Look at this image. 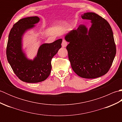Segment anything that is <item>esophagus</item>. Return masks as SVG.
Here are the masks:
<instances>
[{
    "label": "esophagus",
    "mask_w": 122,
    "mask_h": 122,
    "mask_svg": "<svg viewBox=\"0 0 122 122\" xmlns=\"http://www.w3.org/2000/svg\"><path fill=\"white\" fill-rule=\"evenodd\" d=\"M68 45V43H67V41L65 39H63L62 42V47H66V46Z\"/></svg>",
    "instance_id": "esophagus-1"
}]
</instances>
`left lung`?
<instances>
[{
	"mask_svg": "<svg viewBox=\"0 0 122 122\" xmlns=\"http://www.w3.org/2000/svg\"><path fill=\"white\" fill-rule=\"evenodd\" d=\"M82 18L91 20V27L87 31L85 25H80L66 35L69 59L79 76L97 78L107 73L114 59L113 33L108 22L95 13H84Z\"/></svg>",
	"mask_w": 122,
	"mask_h": 122,
	"instance_id": "obj_1",
	"label": "left lung"
}]
</instances>
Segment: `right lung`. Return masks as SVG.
I'll list each match as a JSON object with an SVG mask.
<instances>
[{
    "instance_id": "obj_1",
    "label": "right lung",
    "mask_w": 122,
    "mask_h": 122,
    "mask_svg": "<svg viewBox=\"0 0 122 122\" xmlns=\"http://www.w3.org/2000/svg\"><path fill=\"white\" fill-rule=\"evenodd\" d=\"M39 20L37 16L20 19L11 28L8 40V61L18 78L27 83H38L47 79L51 70V60L61 48L62 41L60 39L52 43L43 44L33 61L27 59L21 49L22 36Z\"/></svg>"
}]
</instances>
